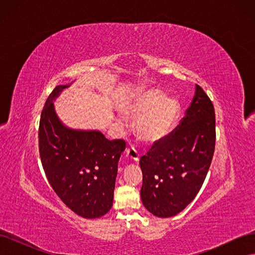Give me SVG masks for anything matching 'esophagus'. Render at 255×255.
I'll return each instance as SVG.
<instances>
[{"mask_svg":"<svg viewBox=\"0 0 255 255\" xmlns=\"http://www.w3.org/2000/svg\"><path fill=\"white\" fill-rule=\"evenodd\" d=\"M127 158L130 161V163H138L139 160V155H138V152L134 146H128L127 148Z\"/></svg>","mask_w":255,"mask_h":255,"instance_id":"1","label":"esophagus"}]
</instances>
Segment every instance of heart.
<instances>
[{"label":"heart","instance_id":"obj_1","mask_svg":"<svg viewBox=\"0 0 255 255\" xmlns=\"http://www.w3.org/2000/svg\"><path fill=\"white\" fill-rule=\"evenodd\" d=\"M180 114V104L174 99L163 97L159 90H148L130 107V115L138 119L136 129L140 138L157 142L174 127Z\"/></svg>","mask_w":255,"mask_h":255}]
</instances>
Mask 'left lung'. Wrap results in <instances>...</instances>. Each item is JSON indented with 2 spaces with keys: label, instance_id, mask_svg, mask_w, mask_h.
I'll list each match as a JSON object with an SVG mask.
<instances>
[{
  "label": "left lung",
  "instance_id": "8db88e82",
  "mask_svg": "<svg viewBox=\"0 0 255 255\" xmlns=\"http://www.w3.org/2000/svg\"><path fill=\"white\" fill-rule=\"evenodd\" d=\"M216 142L215 110L205 91L196 94L174 132L150 149L140 160L141 201L154 216L172 217L201 189Z\"/></svg>",
  "mask_w": 255,
  "mask_h": 255
}]
</instances>
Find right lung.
<instances>
[{
  "label": "right lung",
  "instance_id": "add662e5",
  "mask_svg": "<svg viewBox=\"0 0 255 255\" xmlns=\"http://www.w3.org/2000/svg\"><path fill=\"white\" fill-rule=\"evenodd\" d=\"M68 85L54 88L41 112L39 153L45 176L55 194L84 218H99L113 206L123 139L109 140L99 130L66 128L53 101Z\"/></svg>",
  "mask_w": 255,
  "mask_h": 255
}]
</instances>
